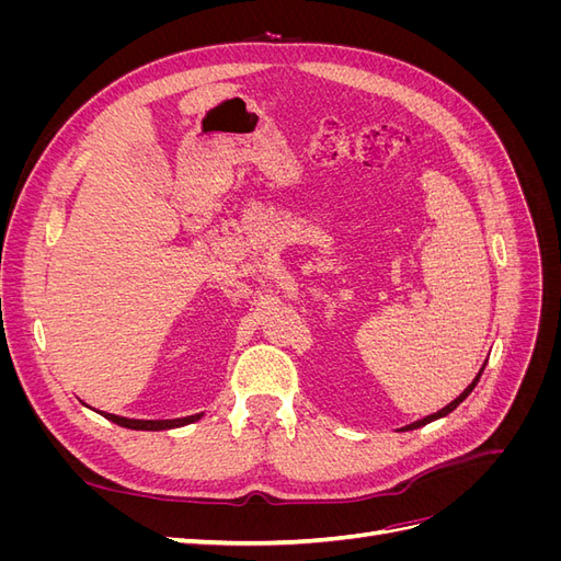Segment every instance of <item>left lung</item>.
Segmentation results:
<instances>
[{
	"mask_svg": "<svg viewBox=\"0 0 561 561\" xmlns=\"http://www.w3.org/2000/svg\"><path fill=\"white\" fill-rule=\"evenodd\" d=\"M486 365V363H484ZM484 365L480 367V371H478V377H474L472 381H470V386L463 390L461 396H458L456 400H451L447 407H443V410L439 412H435V414H428V416H423V419H419V421H414V423H410V426H402L400 431H414V428H421V426H426V423H431V421H435V419H443V416H447V414H451L458 404H461L470 393H472V388L478 386V381H480V377H482V371H484Z\"/></svg>",
	"mask_w": 561,
	"mask_h": 561,
	"instance_id": "left-lung-1",
	"label": "left lung"
}]
</instances>
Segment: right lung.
<instances>
[{
    "mask_svg": "<svg viewBox=\"0 0 561 561\" xmlns=\"http://www.w3.org/2000/svg\"><path fill=\"white\" fill-rule=\"evenodd\" d=\"M105 419H110L116 426H124L130 431H168V428H180L186 426V423H194L203 416L201 414H192V416H182V419H157V421H145V419H126V416H116V414H107L100 412Z\"/></svg>",
    "mask_w": 561,
    "mask_h": 561,
    "instance_id": "add662e5",
    "label": "right lung"
}]
</instances>
